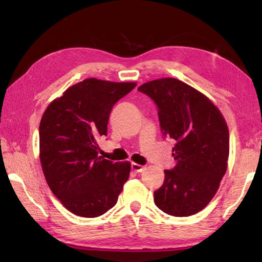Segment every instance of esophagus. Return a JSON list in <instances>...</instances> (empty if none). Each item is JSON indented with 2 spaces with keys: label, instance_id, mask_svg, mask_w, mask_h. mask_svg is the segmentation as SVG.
I'll return each mask as SVG.
<instances>
[{
  "label": "esophagus",
  "instance_id": "1",
  "mask_svg": "<svg viewBox=\"0 0 262 262\" xmlns=\"http://www.w3.org/2000/svg\"><path fill=\"white\" fill-rule=\"evenodd\" d=\"M144 169H145V166H143L141 164H137V163H132V170L135 171V172H142Z\"/></svg>",
  "mask_w": 262,
  "mask_h": 262
}]
</instances>
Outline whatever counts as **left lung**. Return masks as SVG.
Wrapping results in <instances>:
<instances>
[{
    "label": "left lung",
    "mask_w": 262,
    "mask_h": 262,
    "mask_svg": "<svg viewBox=\"0 0 262 262\" xmlns=\"http://www.w3.org/2000/svg\"><path fill=\"white\" fill-rule=\"evenodd\" d=\"M137 90L157 103L161 130L176 142L174 166L164 170L154 203L176 217L196 214L213 199L227 169L230 136L224 117L202 92L172 77L144 83Z\"/></svg>",
    "instance_id": "8db88e82"
}]
</instances>
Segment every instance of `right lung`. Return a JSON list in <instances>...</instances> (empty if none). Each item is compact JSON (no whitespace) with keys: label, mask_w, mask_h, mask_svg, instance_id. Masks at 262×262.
I'll return each mask as SVG.
<instances>
[{"label":"right lung","mask_w":262,"mask_h":262,"mask_svg":"<svg viewBox=\"0 0 262 262\" xmlns=\"http://www.w3.org/2000/svg\"><path fill=\"white\" fill-rule=\"evenodd\" d=\"M134 82L86 79L49 103L39 126V158L53 193L66 209L98 217L113 208L129 178L130 163L98 155L114 104Z\"/></svg>","instance_id":"add662e5"}]
</instances>
